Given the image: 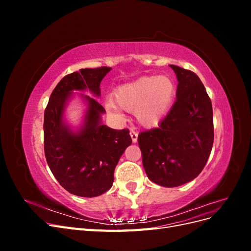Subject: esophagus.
I'll return each mask as SVG.
<instances>
[{
	"instance_id": "1",
	"label": "esophagus",
	"mask_w": 251,
	"mask_h": 251,
	"mask_svg": "<svg viewBox=\"0 0 251 251\" xmlns=\"http://www.w3.org/2000/svg\"><path fill=\"white\" fill-rule=\"evenodd\" d=\"M130 135H131V138H132L133 143L137 142V140H138V133L135 132V131H131V132H130Z\"/></svg>"
}]
</instances>
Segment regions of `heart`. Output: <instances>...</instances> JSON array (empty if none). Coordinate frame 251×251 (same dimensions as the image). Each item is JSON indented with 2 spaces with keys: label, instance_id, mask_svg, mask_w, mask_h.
Here are the masks:
<instances>
[{
  "label": "heart",
  "instance_id": "1",
  "mask_svg": "<svg viewBox=\"0 0 251 251\" xmlns=\"http://www.w3.org/2000/svg\"><path fill=\"white\" fill-rule=\"evenodd\" d=\"M176 92L175 81L169 76H143L119 86L114 92V103H105L108 113L123 118V110L135 113L138 123L146 127L158 125L168 114Z\"/></svg>",
  "mask_w": 251,
  "mask_h": 251
}]
</instances>
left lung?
<instances>
[{"label":"left lung","instance_id":"obj_1","mask_svg":"<svg viewBox=\"0 0 251 251\" xmlns=\"http://www.w3.org/2000/svg\"><path fill=\"white\" fill-rule=\"evenodd\" d=\"M170 66L178 80L177 100L158 127L138 135L144 171L164 187L185 184L198 176L214 143L212 107L203 83L194 72Z\"/></svg>","mask_w":251,"mask_h":251}]
</instances>
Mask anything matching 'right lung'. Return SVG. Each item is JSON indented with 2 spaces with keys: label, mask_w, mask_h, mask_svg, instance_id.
Listing matches in <instances>:
<instances>
[{
  "label": "right lung",
  "mask_w": 251,
  "mask_h": 251,
  "mask_svg": "<svg viewBox=\"0 0 251 251\" xmlns=\"http://www.w3.org/2000/svg\"><path fill=\"white\" fill-rule=\"evenodd\" d=\"M112 68L80 69L60 80L44 114V149L49 168L66 191L86 198L100 196L112 187L114 171L125 150L131 146L130 132L101 124L105 113L94 97L79 93L87 109L82 124L72 128L65 119L73 91H88L100 97V82Z\"/></svg>",
  "instance_id": "obj_1"
}]
</instances>
